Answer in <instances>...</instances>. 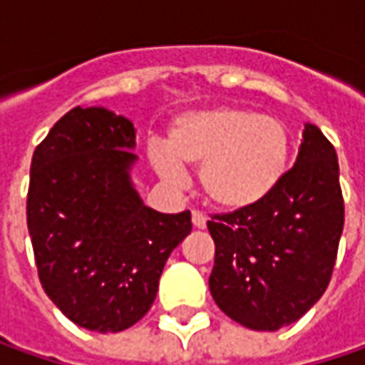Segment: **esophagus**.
<instances>
[{"label": "esophagus", "instance_id": "1", "mask_svg": "<svg viewBox=\"0 0 365 365\" xmlns=\"http://www.w3.org/2000/svg\"><path fill=\"white\" fill-rule=\"evenodd\" d=\"M206 220H208V218H206L202 212H198V210H194V212H192V222H194V227H196V229H204V227H206Z\"/></svg>", "mask_w": 365, "mask_h": 365}]
</instances>
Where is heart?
<instances>
[{
    "mask_svg": "<svg viewBox=\"0 0 365 365\" xmlns=\"http://www.w3.org/2000/svg\"><path fill=\"white\" fill-rule=\"evenodd\" d=\"M151 161L173 183L182 180V167H200L204 198L220 210H247L288 175L292 133L284 120L243 106L192 110L173 120L165 149L155 147Z\"/></svg>",
    "mask_w": 365,
    "mask_h": 365,
    "instance_id": "heart-1",
    "label": "heart"
}]
</instances>
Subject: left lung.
I'll use <instances>...</instances> for the list:
<instances>
[{
	"label": "left lung",
	"instance_id": "left-lung-1",
	"mask_svg": "<svg viewBox=\"0 0 365 365\" xmlns=\"http://www.w3.org/2000/svg\"><path fill=\"white\" fill-rule=\"evenodd\" d=\"M292 169L262 204L214 214L210 294L218 309L253 331L296 323L325 294L343 232L335 147L307 124Z\"/></svg>",
	"mask_w": 365,
	"mask_h": 365
}]
</instances>
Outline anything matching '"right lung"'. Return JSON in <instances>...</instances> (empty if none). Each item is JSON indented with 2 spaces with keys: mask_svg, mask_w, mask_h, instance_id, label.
Listing matches in <instances>:
<instances>
[{
  "mask_svg": "<svg viewBox=\"0 0 365 365\" xmlns=\"http://www.w3.org/2000/svg\"><path fill=\"white\" fill-rule=\"evenodd\" d=\"M133 122L106 108H73L36 147L26 202L38 277L75 325L118 333L155 302L192 214L143 204L130 182Z\"/></svg>",
  "mask_w": 365,
  "mask_h": 365,
  "instance_id": "1",
  "label": "right lung"
}]
</instances>
